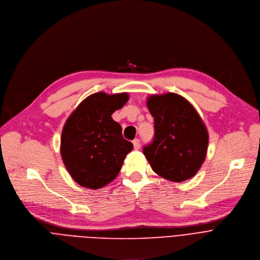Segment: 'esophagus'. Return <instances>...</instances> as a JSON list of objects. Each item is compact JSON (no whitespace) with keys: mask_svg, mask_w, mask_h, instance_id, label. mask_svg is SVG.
Wrapping results in <instances>:
<instances>
[{"mask_svg":"<svg viewBox=\"0 0 260 260\" xmlns=\"http://www.w3.org/2000/svg\"><path fill=\"white\" fill-rule=\"evenodd\" d=\"M133 146H134V149H139L140 148V140L139 139H134L133 140Z\"/></svg>","mask_w":260,"mask_h":260,"instance_id":"obj_1","label":"esophagus"}]
</instances>
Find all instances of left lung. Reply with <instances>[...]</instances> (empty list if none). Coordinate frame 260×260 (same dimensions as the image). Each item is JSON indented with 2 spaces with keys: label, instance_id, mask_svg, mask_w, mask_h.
<instances>
[{
  "label": "left lung",
  "instance_id": "8db88e82",
  "mask_svg": "<svg viewBox=\"0 0 260 260\" xmlns=\"http://www.w3.org/2000/svg\"><path fill=\"white\" fill-rule=\"evenodd\" d=\"M146 106L154 120L153 139L143 147L151 169L181 182L191 178L205 161L208 131L190 103L175 93L151 95Z\"/></svg>",
  "mask_w": 260,
  "mask_h": 260
}]
</instances>
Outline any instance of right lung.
<instances>
[{
	"mask_svg": "<svg viewBox=\"0 0 260 260\" xmlns=\"http://www.w3.org/2000/svg\"><path fill=\"white\" fill-rule=\"evenodd\" d=\"M128 99L127 93H94L66 122L60 153L66 168L80 185L97 189L113 181L133 149V144L123 138L120 124L112 118Z\"/></svg>",
	"mask_w": 260,
	"mask_h": 260,
	"instance_id": "right-lung-1",
	"label": "right lung"
}]
</instances>
